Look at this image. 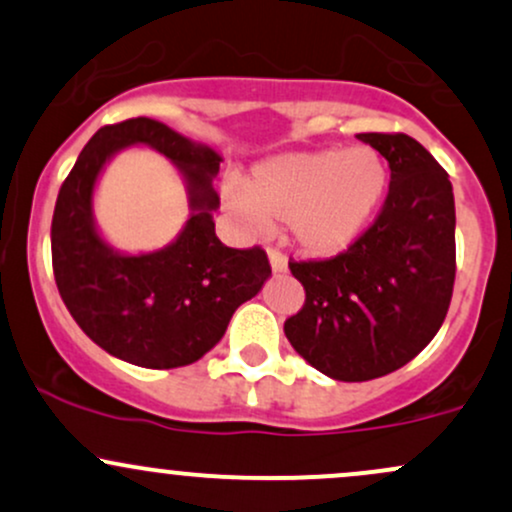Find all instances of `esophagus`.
<instances>
[{"instance_id": "1", "label": "esophagus", "mask_w": 512, "mask_h": 512, "mask_svg": "<svg viewBox=\"0 0 512 512\" xmlns=\"http://www.w3.org/2000/svg\"><path fill=\"white\" fill-rule=\"evenodd\" d=\"M267 252H269V264H272L274 274L286 272V255H284V252L276 250V248H269Z\"/></svg>"}]
</instances>
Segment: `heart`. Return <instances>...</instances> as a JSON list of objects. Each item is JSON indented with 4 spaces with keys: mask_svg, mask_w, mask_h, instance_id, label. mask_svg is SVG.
I'll return each instance as SVG.
<instances>
[{
    "mask_svg": "<svg viewBox=\"0 0 512 512\" xmlns=\"http://www.w3.org/2000/svg\"><path fill=\"white\" fill-rule=\"evenodd\" d=\"M387 163L373 146L298 151L257 163L245 185L228 182L226 202L252 233L289 223L298 248L332 255L361 236L383 202Z\"/></svg>",
    "mask_w": 512,
    "mask_h": 512,
    "instance_id": "heart-1",
    "label": "heart"
}]
</instances>
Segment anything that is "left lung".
I'll return each instance as SVG.
<instances>
[{"label":"left lung","instance_id":"1","mask_svg":"<svg viewBox=\"0 0 512 512\" xmlns=\"http://www.w3.org/2000/svg\"><path fill=\"white\" fill-rule=\"evenodd\" d=\"M390 187L366 231L330 260L289 262L305 303L284 322L310 366L344 383L402 368L448 315L455 284V197L448 173L409 134L366 132Z\"/></svg>","mask_w":512,"mask_h":512}]
</instances>
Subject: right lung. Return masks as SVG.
<instances>
[{"mask_svg":"<svg viewBox=\"0 0 512 512\" xmlns=\"http://www.w3.org/2000/svg\"><path fill=\"white\" fill-rule=\"evenodd\" d=\"M146 143L181 168L193 214L168 249L120 256L92 226L90 195L115 150ZM221 156L209 146L151 120L105 125L88 139L62 182L52 214V272L76 325L101 349L142 368L190 366L214 349L238 305L250 301L272 274L267 252L228 248L216 238L211 211L219 207L211 178Z\"/></svg>","mask_w":512,"mask_h":512,"instance_id":"add662e5","label":"right lung"}]
</instances>
